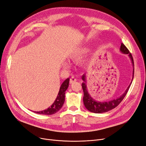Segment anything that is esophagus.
<instances>
[{"label":"esophagus","mask_w":146,"mask_h":146,"mask_svg":"<svg viewBox=\"0 0 146 146\" xmlns=\"http://www.w3.org/2000/svg\"><path fill=\"white\" fill-rule=\"evenodd\" d=\"M76 80H77L76 79V78H74V77H72V78H70V84H73V82H75Z\"/></svg>","instance_id":"obj_1"}]
</instances>
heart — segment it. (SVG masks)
Returning a JSON list of instances; mask_svg holds the SVG:
<instances>
[{"label": "heart", "mask_w": 146, "mask_h": 146, "mask_svg": "<svg viewBox=\"0 0 146 146\" xmlns=\"http://www.w3.org/2000/svg\"><path fill=\"white\" fill-rule=\"evenodd\" d=\"M88 51L87 48H81L77 50H76L74 52H73L72 54H71L70 58L73 61H78L79 59L82 58V56H83L85 54H86Z\"/></svg>", "instance_id": "heart-1"}]
</instances>
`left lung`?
<instances>
[{
	"label": "left lung",
	"mask_w": 146,
	"mask_h": 146,
	"mask_svg": "<svg viewBox=\"0 0 146 146\" xmlns=\"http://www.w3.org/2000/svg\"><path fill=\"white\" fill-rule=\"evenodd\" d=\"M120 51L124 54H128L129 58L131 59L132 66L133 67V72H132V78L131 83L127 89L125 90L124 93L120 96L119 97H117V98L113 99L108 101H103V102H101V101H96L94 98H93L91 95L89 94L87 86H86V74H84L82 76V79L84 82H82V89L84 91V97H83V101L84 104L85 105V107L86 109L91 112L95 113H103L109 111L113 109H115L116 107L123 100L124 97H125L126 94H127V92L129 90V88L132 84V82L133 80V78H134V61H133V58L132 55L129 52L128 49L126 48V47L123 45V43L121 44L120 48Z\"/></svg>",
	"instance_id": "left-lung-1"
}]
</instances>
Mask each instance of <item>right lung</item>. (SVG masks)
<instances>
[{"label":"right lung","mask_w":146,"mask_h":146,"mask_svg":"<svg viewBox=\"0 0 146 146\" xmlns=\"http://www.w3.org/2000/svg\"><path fill=\"white\" fill-rule=\"evenodd\" d=\"M70 78H68L66 79L61 84L60 90L58 94V96L56 97L54 103L50 106L47 109H45L42 111H34V113L40 114V115H50L56 113L59 111L61 107L64 104L65 101V93L66 91L67 90L69 85Z\"/></svg>","instance_id":"right-lung-1"}]
</instances>
